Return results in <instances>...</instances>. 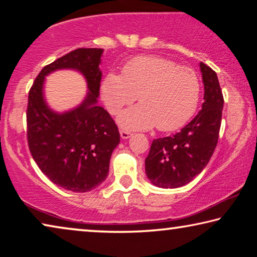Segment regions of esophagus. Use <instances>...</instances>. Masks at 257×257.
I'll list each match as a JSON object with an SVG mask.
<instances>
[{
  "label": "esophagus",
  "instance_id": "34e87169",
  "mask_svg": "<svg viewBox=\"0 0 257 257\" xmlns=\"http://www.w3.org/2000/svg\"><path fill=\"white\" fill-rule=\"evenodd\" d=\"M132 135H133L132 133L125 132V130H120V136L122 139H128V138L132 137Z\"/></svg>",
  "mask_w": 257,
  "mask_h": 257
}]
</instances>
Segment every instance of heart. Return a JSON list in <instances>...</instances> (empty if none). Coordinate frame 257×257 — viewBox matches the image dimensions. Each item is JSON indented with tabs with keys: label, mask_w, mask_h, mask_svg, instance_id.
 <instances>
[{
	"label": "heart",
	"mask_w": 257,
	"mask_h": 257,
	"mask_svg": "<svg viewBox=\"0 0 257 257\" xmlns=\"http://www.w3.org/2000/svg\"><path fill=\"white\" fill-rule=\"evenodd\" d=\"M201 84L195 71L156 56H137L124 64L122 73L103 78L101 97L106 110L116 114L136 97L141 104L122 111L118 123L125 130L172 132L188 122L196 112Z\"/></svg>",
	"instance_id": "b5f03b06"
}]
</instances>
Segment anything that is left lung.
<instances>
[{"label": "left lung", "mask_w": 257, "mask_h": 257, "mask_svg": "<svg viewBox=\"0 0 257 257\" xmlns=\"http://www.w3.org/2000/svg\"><path fill=\"white\" fill-rule=\"evenodd\" d=\"M204 84V103L197 115L180 132L154 139L145 159V172L160 188H178L203 171L219 138L223 96L215 71L199 63Z\"/></svg>", "instance_id": "left-lung-1"}]
</instances>
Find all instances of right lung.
<instances>
[{
  "mask_svg": "<svg viewBox=\"0 0 257 257\" xmlns=\"http://www.w3.org/2000/svg\"><path fill=\"white\" fill-rule=\"evenodd\" d=\"M103 49H77L42 69L29 90L27 137L42 172L59 187L75 193L93 190L106 179L120 134L107 111L97 104ZM58 70H75L85 78L82 103L64 112L46 102L45 78Z\"/></svg>",
  "mask_w": 257,
  "mask_h": 257,
  "instance_id": "obj_1",
  "label": "right lung"
}]
</instances>
